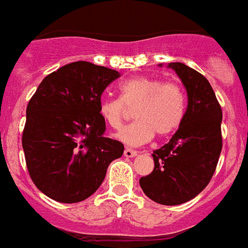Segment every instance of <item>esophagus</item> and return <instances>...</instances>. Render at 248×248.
I'll list each match as a JSON object with an SVG mask.
<instances>
[{
	"mask_svg": "<svg viewBox=\"0 0 248 248\" xmlns=\"http://www.w3.org/2000/svg\"><path fill=\"white\" fill-rule=\"evenodd\" d=\"M137 154H138V152L132 150V148H125V150H124V156H125V157H134V156H137Z\"/></svg>",
	"mask_w": 248,
	"mask_h": 248,
	"instance_id": "1",
	"label": "esophagus"
}]
</instances>
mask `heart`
Wrapping results in <instances>:
<instances>
[{"instance_id":"b5f03b06","label":"heart","mask_w":248,"mask_h":248,"mask_svg":"<svg viewBox=\"0 0 248 248\" xmlns=\"http://www.w3.org/2000/svg\"><path fill=\"white\" fill-rule=\"evenodd\" d=\"M120 98L105 97L100 102V114L110 128L118 130L134 109L137 119L118 133V138L129 146H140L154 134L165 137L178 129L186 111V92L174 80L164 82L152 77H134L120 86Z\"/></svg>"}]
</instances>
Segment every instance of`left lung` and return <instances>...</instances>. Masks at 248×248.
Returning a JSON list of instances; mask_svg holds the SVG:
<instances>
[{"label": "left lung", "instance_id": "left-lung-1", "mask_svg": "<svg viewBox=\"0 0 248 248\" xmlns=\"http://www.w3.org/2000/svg\"><path fill=\"white\" fill-rule=\"evenodd\" d=\"M169 68L187 90V110L169 142L154 151L155 168L140 184L148 199L173 206L195 199L213 178L223 148V111L201 73L182 62H170Z\"/></svg>", "mask_w": 248, "mask_h": 248}]
</instances>
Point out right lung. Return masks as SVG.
I'll return each mask as SVG.
<instances>
[{
	"instance_id": "1",
	"label": "right lung",
	"mask_w": 248,
	"mask_h": 248,
	"mask_svg": "<svg viewBox=\"0 0 248 248\" xmlns=\"http://www.w3.org/2000/svg\"><path fill=\"white\" fill-rule=\"evenodd\" d=\"M116 70L87 61L57 69L28 102L21 143L28 173L39 191L64 203L88 199L104 182L110 162L124 152L105 137L100 114L105 88Z\"/></svg>"
}]
</instances>
